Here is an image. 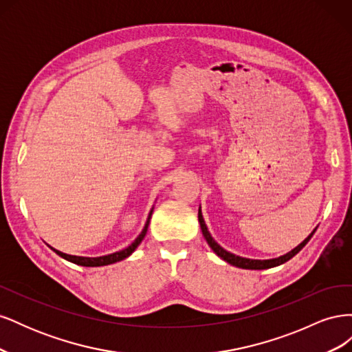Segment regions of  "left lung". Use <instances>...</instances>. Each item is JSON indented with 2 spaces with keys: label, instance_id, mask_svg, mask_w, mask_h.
Here are the masks:
<instances>
[{
  "label": "left lung",
  "instance_id": "8db88e82",
  "mask_svg": "<svg viewBox=\"0 0 352 352\" xmlns=\"http://www.w3.org/2000/svg\"><path fill=\"white\" fill-rule=\"evenodd\" d=\"M198 221H199V226H201V230H202V235H204L207 243L210 245V248L214 251L221 260L228 261L232 265H236V267H239V269H248V270L272 269V267H276V265H280V264L286 263L287 260H291L294 255H296L298 252H300L305 247V243L311 239V236L314 235V232H316V229H314L310 233V236L305 238L300 245H298V247H295L292 251H289V252L285 254V255H280V257H278V258H272V260H251V258L239 257V255H235V254L226 251L225 248H221L220 245L214 239H212V236L210 235V232H208L207 225H206V221H204V217H202L201 210H198Z\"/></svg>",
  "mask_w": 352,
  "mask_h": 352
}]
</instances>
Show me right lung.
I'll return each instance as SVG.
<instances>
[{
    "label": "right lung",
    "mask_w": 352,
    "mask_h": 352,
    "mask_svg": "<svg viewBox=\"0 0 352 352\" xmlns=\"http://www.w3.org/2000/svg\"><path fill=\"white\" fill-rule=\"evenodd\" d=\"M151 214H153V210L150 211V214H148L146 223H145L142 232L140 233V236H138L129 245V247L122 250V251H117V252H113V254H109V255H102V257H78V255L65 254V252H61V251L52 248V247H51V250L54 251L57 255H60L61 258H65V260L78 264V265H83V267H100V265H109V264H113V263H117V261H122V260L129 257V255L138 248V245H140L142 242V239L145 238L146 230H148V225H150V220H151Z\"/></svg>",
    "instance_id": "obj_1"
}]
</instances>
